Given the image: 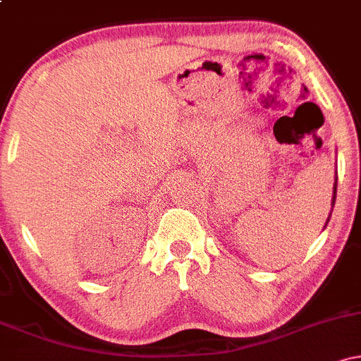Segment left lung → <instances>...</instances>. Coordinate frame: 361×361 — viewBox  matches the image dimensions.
Instances as JSON below:
<instances>
[{"label": "left lung", "instance_id": "8db88e82", "mask_svg": "<svg viewBox=\"0 0 361 361\" xmlns=\"http://www.w3.org/2000/svg\"><path fill=\"white\" fill-rule=\"evenodd\" d=\"M334 200H336V183H334V195H333V205H334ZM329 221V219H327Z\"/></svg>", "mask_w": 361, "mask_h": 361}]
</instances>
